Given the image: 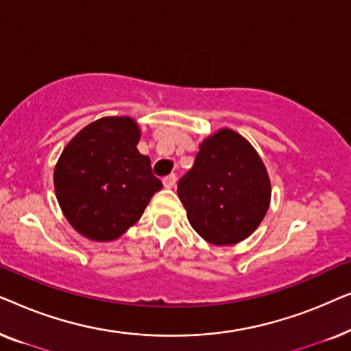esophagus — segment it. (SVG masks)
<instances>
[{
	"label": "esophagus",
	"mask_w": 351,
	"mask_h": 351,
	"mask_svg": "<svg viewBox=\"0 0 351 351\" xmlns=\"http://www.w3.org/2000/svg\"><path fill=\"white\" fill-rule=\"evenodd\" d=\"M176 182H177L176 174H169V176H166L165 179H162V184H165L166 189H172V186L176 185Z\"/></svg>",
	"instance_id": "34e87169"
}]
</instances>
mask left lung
I'll use <instances>...</instances> for the list:
<instances>
[{
	"instance_id": "8db88e82",
	"label": "left lung",
	"mask_w": 351,
	"mask_h": 351,
	"mask_svg": "<svg viewBox=\"0 0 351 351\" xmlns=\"http://www.w3.org/2000/svg\"><path fill=\"white\" fill-rule=\"evenodd\" d=\"M177 195L195 232L214 246H232L256 232L271 199L267 167L251 143L223 128L199 143Z\"/></svg>"
}]
</instances>
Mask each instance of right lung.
<instances>
[{
    "instance_id": "right-lung-1",
    "label": "right lung",
    "mask_w": 351,
    "mask_h": 351,
    "mask_svg": "<svg viewBox=\"0 0 351 351\" xmlns=\"http://www.w3.org/2000/svg\"><path fill=\"white\" fill-rule=\"evenodd\" d=\"M141 128L131 117H105L66 143L54 169L65 219L90 241H113L142 217L162 189L141 155Z\"/></svg>"
}]
</instances>
